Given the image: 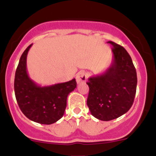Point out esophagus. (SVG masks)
Wrapping results in <instances>:
<instances>
[{
  "instance_id": "esophagus-1",
  "label": "esophagus",
  "mask_w": 156,
  "mask_h": 156,
  "mask_svg": "<svg viewBox=\"0 0 156 156\" xmlns=\"http://www.w3.org/2000/svg\"><path fill=\"white\" fill-rule=\"evenodd\" d=\"M87 73L84 71H81L78 72L76 75V81L78 84H82V83L85 82L87 78Z\"/></svg>"
}]
</instances>
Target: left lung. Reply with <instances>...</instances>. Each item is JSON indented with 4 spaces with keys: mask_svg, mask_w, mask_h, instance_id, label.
<instances>
[{
    "mask_svg": "<svg viewBox=\"0 0 156 156\" xmlns=\"http://www.w3.org/2000/svg\"><path fill=\"white\" fill-rule=\"evenodd\" d=\"M107 43L113 46L111 65L87 82V107L94 117L103 121L118 118L130 109L137 85L136 71L127 51L112 41Z\"/></svg>",
    "mask_w": 156,
    "mask_h": 156,
    "instance_id": "obj_1",
    "label": "left lung"
}]
</instances>
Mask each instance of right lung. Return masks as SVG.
Instances as JSON below:
<instances>
[{
	"label": "right lung",
	"mask_w": 156,
	"mask_h": 156,
	"mask_svg": "<svg viewBox=\"0 0 156 156\" xmlns=\"http://www.w3.org/2000/svg\"><path fill=\"white\" fill-rule=\"evenodd\" d=\"M32 45L20 58L15 73L14 91L20 109L27 118L41 124H52L64 115L68 95L77 86L75 78L64 83L42 86L29 77L27 57Z\"/></svg>",
	"instance_id": "add662e5"
}]
</instances>
